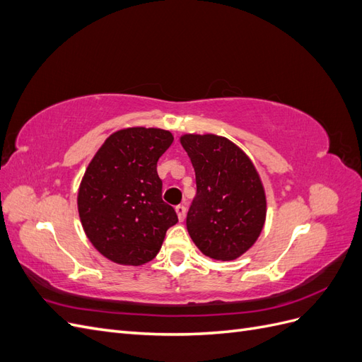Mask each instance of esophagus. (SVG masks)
<instances>
[{
	"label": "esophagus",
	"instance_id": "34e87169",
	"mask_svg": "<svg viewBox=\"0 0 362 362\" xmlns=\"http://www.w3.org/2000/svg\"><path fill=\"white\" fill-rule=\"evenodd\" d=\"M175 211H177V216H178V221L182 222L185 218V213H187V208H185L184 205H177L175 206Z\"/></svg>",
	"mask_w": 362,
	"mask_h": 362
}]
</instances>
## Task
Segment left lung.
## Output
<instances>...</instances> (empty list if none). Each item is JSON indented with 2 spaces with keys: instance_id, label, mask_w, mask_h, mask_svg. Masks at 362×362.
Wrapping results in <instances>:
<instances>
[{
  "instance_id": "8db88e82",
  "label": "left lung",
  "mask_w": 362,
  "mask_h": 362,
  "mask_svg": "<svg viewBox=\"0 0 362 362\" xmlns=\"http://www.w3.org/2000/svg\"><path fill=\"white\" fill-rule=\"evenodd\" d=\"M196 173L187 231L208 258L233 261L258 240L267 199L255 164L234 141L216 134H182Z\"/></svg>"
}]
</instances>
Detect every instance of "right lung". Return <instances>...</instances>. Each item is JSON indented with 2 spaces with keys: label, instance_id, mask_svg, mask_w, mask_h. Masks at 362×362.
Listing matches in <instances>:
<instances>
[{
  "label": "right lung",
  "instance_id": "1",
  "mask_svg": "<svg viewBox=\"0 0 362 362\" xmlns=\"http://www.w3.org/2000/svg\"><path fill=\"white\" fill-rule=\"evenodd\" d=\"M170 131L131 127L105 139L80 182L78 214L103 257L120 266L154 259L166 231L178 222L161 199L157 161L172 145Z\"/></svg>",
  "mask_w": 362,
  "mask_h": 362
}]
</instances>
